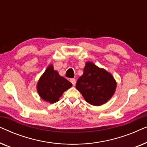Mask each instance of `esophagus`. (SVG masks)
Instances as JSON below:
<instances>
[{"label": "esophagus", "mask_w": 147, "mask_h": 147, "mask_svg": "<svg viewBox=\"0 0 147 147\" xmlns=\"http://www.w3.org/2000/svg\"><path fill=\"white\" fill-rule=\"evenodd\" d=\"M70 82H71V83L73 84L74 86H75L76 85V80L75 79H71L70 80Z\"/></svg>", "instance_id": "1"}]
</instances>
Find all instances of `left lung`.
Wrapping results in <instances>:
<instances>
[{"instance_id": "obj_1", "label": "left lung", "mask_w": 147, "mask_h": 147, "mask_svg": "<svg viewBox=\"0 0 147 147\" xmlns=\"http://www.w3.org/2000/svg\"><path fill=\"white\" fill-rule=\"evenodd\" d=\"M76 87L88 103L98 106L106 103L112 97L116 89V82L106 69L87 61Z\"/></svg>"}]
</instances>
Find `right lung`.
I'll use <instances>...</instances> for the list:
<instances>
[{
	"mask_svg": "<svg viewBox=\"0 0 147 147\" xmlns=\"http://www.w3.org/2000/svg\"><path fill=\"white\" fill-rule=\"evenodd\" d=\"M72 84L54 70L53 64L48 66L40 77L37 90L44 101L53 104L59 101L63 92L71 87Z\"/></svg>",
	"mask_w": 147,
	"mask_h": 147,
	"instance_id": "obj_1",
	"label": "right lung"
}]
</instances>
